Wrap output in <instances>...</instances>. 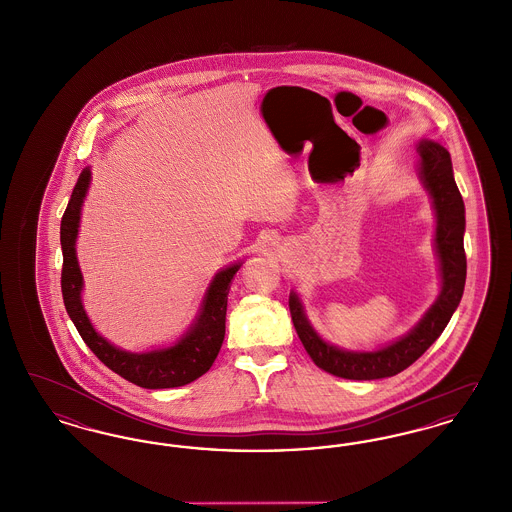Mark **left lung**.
<instances>
[{
  "mask_svg": "<svg viewBox=\"0 0 512 512\" xmlns=\"http://www.w3.org/2000/svg\"><path fill=\"white\" fill-rule=\"evenodd\" d=\"M420 178L434 199L438 217L436 249L441 263V293L432 309L405 338L372 353L341 351L320 340L303 315L301 301L290 293L293 326L315 365L347 380H378L395 376L413 365L424 351L438 340L449 318L461 303L466 280L464 255V203L453 178L451 157L445 147L434 142H420Z\"/></svg>",
  "mask_w": 512,
  "mask_h": 512,
  "instance_id": "obj_1",
  "label": "left lung"
}]
</instances>
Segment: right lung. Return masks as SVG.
Returning <instances> with one entry per match:
<instances>
[{
	"label": "right lung",
	"mask_w": 512,
	"mask_h": 512,
	"mask_svg": "<svg viewBox=\"0 0 512 512\" xmlns=\"http://www.w3.org/2000/svg\"><path fill=\"white\" fill-rule=\"evenodd\" d=\"M90 184V169L80 172L74 184L71 201L61 219V249H63V270H61V292L69 317L74 322L80 338L94 351V355L107 368L117 372L124 380L147 388L163 390L178 388L203 376L219 355L220 345L226 330V305L228 290L234 274L240 265L220 270L211 282V288L203 299V309L194 328L172 347L151 351V353H126L103 340L86 317L80 290L82 274L74 253V242L78 234L80 207Z\"/></svg>",
	"instance_id": "1"
}]
</instances>
